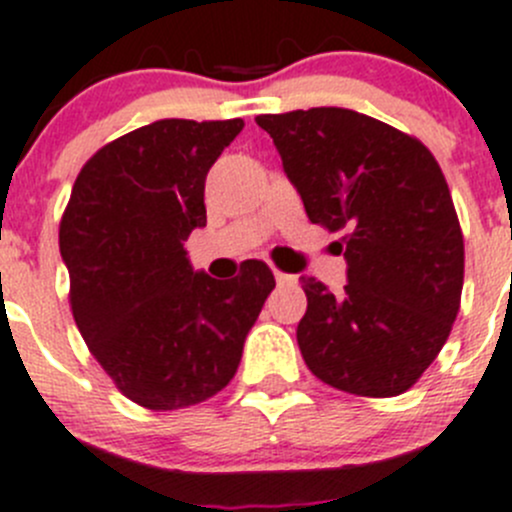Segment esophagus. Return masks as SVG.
Listing matches in <instances>:
<instances>
[{"instance_id":"obj_1","label":"esophagus","mask_w":512,"mask_h":512,"mask_svg":"<svg viewBox=\"0 0 512 512\" xmlns=\"http://www.w3.org/2000/svg\"><path fill=\"white\" fill-rule=\"evenodd\" d=\"M275 280H278L280 285H285V283H295L293 275H288V272H280V270H275Z\"/></svg>"}]
</instances>
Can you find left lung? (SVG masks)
<instances>
[{
    "label": "left lung",
    "instance_id": "obj_1",
    "mask_svg": "<svg viewBox=\"0 0 512 512\" xmlns=\"http://www.w3.org/2000/svg\"><path fill=\"white\" fill-rule=\"evenodd\" d=\"M313 224L346 232V278H303L305 364L333 389L399 396L429 369L462 298L465 242L427 146L348 108L257 116Z\"/></svg>",
    "mask_w": 512,
    "mask_h": 512
}]
</instances>
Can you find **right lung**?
I'll return each mask as SVG.
<instances>
[{"mask_svg": "<svg viewBox=\"0 0 512 512\" xmlns=\"http://www.w3.org/2000/svg\"><path fill=\"white\" fill-rule=\"evenodd\" d=\"M245 121L164 118L105 143L80 169L60 222L75 326L138 407L169 412L232 381L275 288L262 260L234 280L197 272L191 229L207 224L204 181Z\"/></svg>", "mask_w": 512, "mask_h": 512, "instance_id": "obj_1", "label": "right lung"}]
</instances>
